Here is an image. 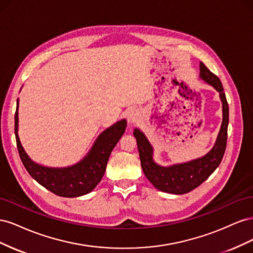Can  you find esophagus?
<instances>
[{"label": "esophagus", "instance_id": "34e87169", "mask_svg": "<svg viewBox=\"0 0 253 253\" xmlns=\"http://www.w3.org/2000/svg\"><path fill=\"white\" fill-rule=\"evenodd\" d=\"M138 120V113L136 111H131L127 115V122L129 125H133L135 122Z\"/></svg>", "mask_w": 253, "mask_h": 253}]
</instances>
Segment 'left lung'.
<instances>
[{
    "instance_id": "left-lung-1",
    "label": "left lung",
    "mask_w": 253,
    "mask_h": 253,
    "mask_svg": "<svg viewBox=\"0 0 253 253\" xmlns=\"http://www.w3.org/2000/svg\"><path fill=\"white\" fill-rule=\"evenodd\" d=\"M201 77L218 91L220 100L223 102V122H221L220 131L215 144L208 154L187 164L168 168L160 167L152 158L153 149L145 136L137 128L133 133L137 140L142 171L152 185L163 192L185 194L194 190L215 171L225 154L228 136L229 106L223 84L217 76L210 72L203 62L201 63Z\"/></svg>"
}]
</instances>
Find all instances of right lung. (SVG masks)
Returning a JSON list of instances; mask_svg holds the SVG:
<instances>
[{
    "label": "right lung",
    "mask_w": 253,
    "mask_h": 253,
    "mask_svg": "<svg viewBox=\"0 0 253 253\" xmlns=\"http://www.w3.org/2000/svg\"><path fill=\"white\" fill-rule=\"evenodd\" d=\"M18 106L19 99L14 114V133L20 158L29 175L58 196L78 197L93 191L102 179L111 152L126 131V121L121 120L105 129L97 138L88 155L79 164L63 169H52L32 162L23 149L18 136Z\"/></svg>",
    "instance_id": "obj_1"
}]
</instances>
